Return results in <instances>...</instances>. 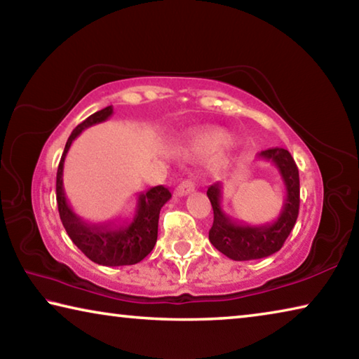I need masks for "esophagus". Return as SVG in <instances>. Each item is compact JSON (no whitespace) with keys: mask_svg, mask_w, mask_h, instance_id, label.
I'll list each match as a JSON object with an SVG mask.
<instances>
[{"mask_svg":"<svg viewBox=\"0 0 359 359\" xmlns=\"http://www.w3.org/2000/svg\"><path fill=\"white\" fill-rule=\"evenodd\" d=\"M194 190V184H193V180L191 179H185V180H182L180 184L177 185V188H175V196H185V194H188V193H191Z\"/></svg>","mask_w":359,"mask_h":359,"instance_id":"1","label":"esophagus"}]
</instances>
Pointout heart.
<instances>
[{"instance_id":"b5f03b06","label":"heart","mask_w":359,"mask_h":359,"mask_svg":"<svg viewBox=\"0 0 359 359\" xmlns=\"http://www.w3.org/2000/svg\"><path fill=\"white\" fill-rule=\"evenodd\" d=\"M224 135L218 130H210V131H203L194 135L190 139V150L193 154L198 155H204V154H210L212 150H215L218 145L223 142ZM224 145H229V141H224Z\"/></svg>"}]
</instances>
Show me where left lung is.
I'll return each instance as SVG.
<instances>
[{"label":"left lung","instance_id":"1","mask_svg":"<svg viewBox=\"0 0 359 359\" xmlns=\"http://www.w3.org/2000/svg\"><path fill=\"white\" fill-rule=\"evenodd\" d=\"M258 158L271 161L277 168L287 193L280 214L272 223L252 226L233 220L222 208V184H214L208 188V196L214 209L209 241L218 252L234 261L266 258L280 250L299 214V171L290 151L269 149L258 154Z\"/></svg>","mask_w":359,"mask_h":359}]
</instances>
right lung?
Listing matches in <instances>:
<instances>
[{
  "instance_id": "1",
  "label": "right lung",
  "mask_w": 359,
  "mask_h": 359,
  "mask_svg": "<svg viewBox=\"0 0 359 359\" xmlns=\"http://www.w3.org/2000/svg\"><path fill=\"white\" fill-rule=\"evenodd\" d=\"M114 114L112 106L90 115L72 130L57 171V204L62 223L71 241L85 257L101 266H130L142 261L154 250L158 238V218L160 210L169 199L168 188L158 185L139 193L135 217L123 222L87 223L82 220L68 204L63 188L65 158L71 144L85 128L102 123Z\"/></svg>"
}]
</instances>
